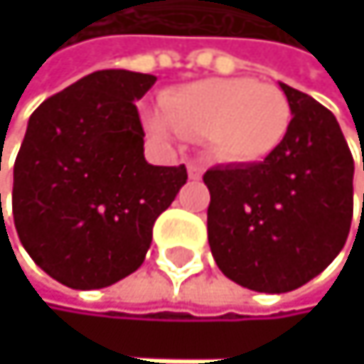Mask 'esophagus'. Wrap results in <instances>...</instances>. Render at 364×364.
<instances>
[{
  "label": "esophagus",
  "instance_id": "obj_1",
  "mask_svg": "<svg viewBox=\"0 0 364 364\" xmlns=\"http://www.w3.org/2000/svg\"><path fill=\"white\" fill-rule=\"evenodd\" d=\"M188 174H190V178H200V176H203V168H200V164L190 161V164H188Z\"/></svg>",
  "mask_w": 364,
  "mask_h": 364
}]
</instances>
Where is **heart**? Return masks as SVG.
Here are the masks:
<instances>
[{"label": "heart", "instance_id": "heart-1", "mask_svg": "<svg viewBox=\"0 0 364 364\" xmlns=\"http://www.w3.org/2000/svg\"><path fill=\"white\" fill-rule=\"evenodd\" d=\"M164 111L146 115V131L159 141L181 135L207 139L231 164L271 157L290 129V102L275 85L255 78H207L176 87L161 97Z\"/></svg>", "mask_w": 364, "mask_h": 364}]
</instances>
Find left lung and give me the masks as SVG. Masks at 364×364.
<instances>
[{
    "label": "left lung",
    "mask_w": 364,
    "mask_h": 364,
    "mask_svg": "<svg viewBox=\"0 0 364 364\" xmlns=\"http://www.w3.org/2000/svg\"><path fill=\"white\" fill-rule=\"evenodd\" d=\"M292 119L259 164L216 166L207 240L218 269L257 292H290L323 273L345 247L354 214V159L332 111L279 82Z\"/></svg>",
    "instance_id": "1"
}]
</instances>
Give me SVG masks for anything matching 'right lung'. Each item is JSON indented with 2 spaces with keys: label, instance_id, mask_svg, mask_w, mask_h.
<instances>
[{
  "label": "right lung",
  "instance_id": "add662e5",
  "mask_svg": "<svg viewBox=\"0 0 364 364\" xmlns=\"http://www.w3.org/2000/svg\"><path fill=\"white\" fill-rule=\"evenodd\" d=\"M155 80L102 69L30 115L12 174V216L36 267L69 288H105L135 273L152 225L188 181L186 166L144 157L135 100Z\"/></svg>",
  "mask_w": 364,
  "mask_h": 364
}]
</instances>
